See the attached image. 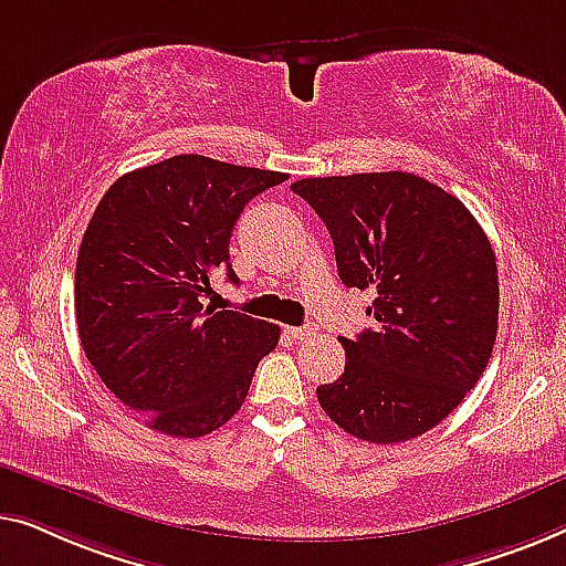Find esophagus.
Masks as SVG:
<instances>
[{
	"label": "esophagus",
	"instance_id": "obj_1",
	"mask_svg": "<svg viewBox=\"0 0 566 566\" xmlns=\"http://www.w3.org/2000/svg\"><path fill=\"white\" fill-rule=\"evenodd\" d=\"M286 333H290L294 340H302V338L313 336L315 328H313V325H290V328H286Z\"/></svg>",
	"mask_w": 566,
	"mask_h": 566
}]
</instances>
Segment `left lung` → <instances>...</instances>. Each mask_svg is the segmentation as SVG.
Here are the masks:
<instances>
[{
	"label": "left lung",
	"instance_id": "obj_1",
	"mask_svg": "<svg viewBox=\"0 0 566 566\" xmlns=\"http://www.w3.org/2000/svg\"><path fill=\"white\" fill-rule=\"evenodd\" d=\"M328 228L338 276L374 290L377 325L340 336L346 369L317 387L333 423L371 443L431 431L488 369L500 286L490 238L457 197L410 171L300 179Z\"/></svg>",
	"mask_w": 566,
	"mask_h": 566
}]
</instances>
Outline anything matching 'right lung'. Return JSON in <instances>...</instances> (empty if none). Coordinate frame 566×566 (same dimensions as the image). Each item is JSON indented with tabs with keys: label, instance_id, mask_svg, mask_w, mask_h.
<instances>
[{
	"label": "right lung",
	"instance_id": "obj_1",
	"mask_svg": "<svg viewBox=\"0 0 566 566\" xmlns=\"http://www.w3.org/2000/svg\"><path fill=\"white\" fill-rule=\"evenodd\" d=\"M286 174L185 154L123 174L94 210L76 259L86 359L146 426L200 439L228 423L280 325L202 307L230 269V233L249 200Z\"/></svg>",
	"mask_w": 566,
	"mask_h": 566
}]
</instances>
